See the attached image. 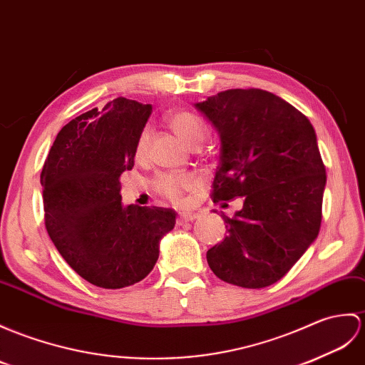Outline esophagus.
<instances>
[{
	"instance_id": "1",
	"label": "esophagus",
	"mask_w": 365,
	"mask_h": 365,
	"mask_svg": "<svg viewBox=\"0 0 365 365\" xmlns=\"http://www.w3.org/2000/svg\"><path fill=\"white\" fill-rule=\"evenodd\" d=\"M199 215L192 213V211H186V213H180L177 216V224H185V222H191L194 219H197Z\"/></svg>"
}]
</instances>
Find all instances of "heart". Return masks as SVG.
Here are the masks:
<instances>
[{
  "mask_svg": "<svg viewBox=\"0 0 365 365\" xmlns=\"http://www.w3.org/2000/svg\"><path fill=\"white\" fill-rule=\"evenodd\" d=\"M168 124L171 130L179 137L186 146L197 149L208 138V129L197 115L188 110H177L168 116ZM150 140V129L144 127L135 143L133 155L137 160H143L148 154ZM196 186V177L188 173L183 174H160L154 180V190L160 196L173 203L183 200L185 194Z\"/></svg>",
  "mask_w": 365,
  "mask_h": 365,
  "instance_id": "1",
  "label": "heart"
}]
</instances>
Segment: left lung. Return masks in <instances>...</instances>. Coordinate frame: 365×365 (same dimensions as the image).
<instances>
[{
  "label": "left lung",
  "instance_id": "left-lung-1",
  "mask_svg": "<svg viewBox=\"0 0 365 365\" xmlns=\"http://www.w3.org/2000/svg\"><path fill=\"white\" fill-rule=\"evenodd\" d=\"M196 108L221 137L211 199L242 197L222 215L228 235L207 252L222 282L249 289L277 283L317 238L327 183L314 127L297 108L259 88L217 93Z\"/></svg>",
  "mask_w": 365,
  "mask_h": 365
}]
</instances>
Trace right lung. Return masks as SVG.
Masks as SVG:
<instances>
[{
  "label": "right lung",
  "mask_w": 365,
  "mask_h": 365,
  "mask_svg": "<svg viewBox=\"0 0 365 365\" xmlns=\"http://www.w3.org/2000/svg\"><path fill=\"white\" fill-rule=\"evenodd\" d=\"M150 112V104L125 98L103 112L88 110L62 127L41 169L49 238L98 287L141 282L158 259L160 240L175 224L171 208L121 203V174L133 168L135 143Z\"/></svg>",
  "instance_id": "obj_1"
}]
</instances>
